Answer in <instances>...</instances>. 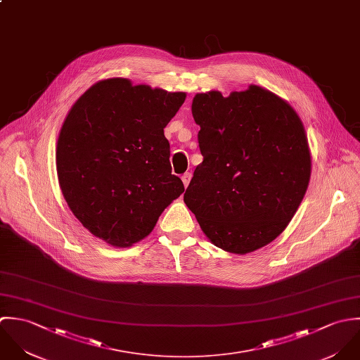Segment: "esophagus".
Masks as SVG:
<instances>
[{
    "mask_svg": "<svg viewBox=\"0 0 360 360\" xmlns=\"http://www.w3.org/2000/svg\"><path fill=\"white\" fill-rule=\"evenodd\" d=\"M191 178H192V174H191V172H185V174L182 175V182H184L185 188L189 185V182H191Z\"/></svg>",
    "mask_w": 360,
    "mask_h": 360,
    "instance_id": "1",
    "label": "esophagus"
}]
</instances>
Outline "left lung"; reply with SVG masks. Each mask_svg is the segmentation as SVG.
Returning a JSON list of instances; mask_svg holds the SVG:
<instances>
[{
    "label": "left lung",
    "instance_id": "8db88e82",
    "mask_svg": "<svg viewBox=\"0 0 360 360\" xmlns=\"http://www.w3.org/2000/svg\"><path fill=\"white\" fill-rule=\"evenodd\" d=\"M203 162L184 195L207 238L245 255L274 240L295 216L310 179L302 121L274 93L252 84L192 103Z\"/></svg>",
    "mask_w": 360,
    "mask_h": 360
}]
</instances>
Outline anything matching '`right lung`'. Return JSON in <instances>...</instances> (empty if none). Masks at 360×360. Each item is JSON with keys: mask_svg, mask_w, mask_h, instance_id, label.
Wrapping results in <instances>:
<instances>
[{"mask_svg": "<svg viewBox=\"0 0 360 360\" xmlns=\"http://www.w3.org/2000/svg\"><path fill=\"white\" fill-rule=\"evenodd\" d=\"M185 97L112 77L73 104L58 138L57 172L73 216L94 236L131 246L185 191L171 174L164 136Z\"/></svg>", "mask_w": 360, "mask_h": 360, "instance_id": "obj_1", "label": "right lung"}]
</instances>
